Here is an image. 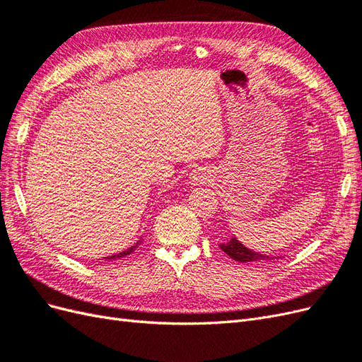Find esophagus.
Returning a JSON list of instances; mask_svg holds the SVG:
<instances>
[{"mask_svg": "<svg viewBox=\"0 0 362 362\" xmlns=\"http://www.w3.org/2000/svg\"><path fill=\"white\" fill-rule=\"evenodd\" d=\"M211 175L210 172H208L206 169L204 168H198V169H193L192 173H190V182L193 185H198V184H206L208 181H210Z\"/></svg>", "mask_w": 362, "mask_h": 362, "instance_id": "1", "label": "esophagus"}]
</instances>
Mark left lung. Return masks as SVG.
Here are the masks:
<instances>
[{
  "label": "left lung",
  "instance_id": "1",
  "mask_svg": "<svg viewBox=\"0 0 362 362\" xmlns=\"http://www.w3.org/2000/svg\"><path fill=\"white\" fill-rule=\"evenodd\" d=\"M221 249L225 252L226 255H229V258H233L235 261L240 262H252V261H269L273 259L275 257H269V255H262L259 252H254L247 249L246 246H243L242 243L238 242L237 238H231L229 242L222 243Z\"/></svg>",
  "mask_w": 362,
  "mask_h": 362
}]
</instances>
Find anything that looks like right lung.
Listing matches in <instances>:
<instances>
[{
    "instance_id": "add662e5",
    "label": "right lung",
    "mask_w": 362,
    "mask_h": 362,
    "mask_svg": "<svg viewBox=\"0 0 362 362\" xmlns=\"http://www.w3.org/2000/svg\"><path fill=\"white\" fill-rule=\"evenodd\" d=\"M141 243V240H139V242L134 245V246H131V247H128L127 250H124V252H119V254H115V255H112V257H105V259L107 261H113V259H117V258H122V257H127V255H129V254H133V252L137 249V246Z\"/></svg>"
}]
</instances>
